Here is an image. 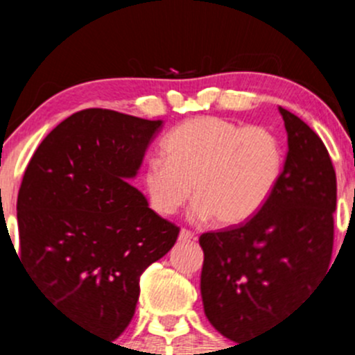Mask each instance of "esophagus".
<instances>
[{"label":"esophagus","instance_id":"obj_1","mask_svg":"<svg viewBox=\"0 0 355 355\" xmlns=\"http://www.w3.org/2000/svg\"><path fill=\"white\" fill-rule=\"evenodd\" d=\"M178 241H182V242H191V241H194V232L187 230V228H182L180 235H178Z\"/></svg>","mask_w":355,"mask_h":355}]
</instances>
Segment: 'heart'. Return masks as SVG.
Segmentation results:
<instances>
[{
  "mask_svg": "<svg viewBox=\"0 0 355 355\" xmlns=\"http://www.w3.org/2000/svg\"><path fill=\"white\" fill-rule=\"evenodd\" d=\"M161 149L164 159H151L144 170L149 202L161 216L177 213L194 187L196 218L239 227L266 206L284 171V151L273 132L220 116L177 125Z\"/></svg>",
  "mask_w": 355,
  "mask_h": 355,
  "instance_id": "b5f03b06",
  "label": "heart"
}]
</instances>
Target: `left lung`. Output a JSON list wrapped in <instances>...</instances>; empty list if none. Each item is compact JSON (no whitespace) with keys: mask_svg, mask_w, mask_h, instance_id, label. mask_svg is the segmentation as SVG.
I'll return each instance as SVG.
<instances>
[{"mask_svg":"<svg viewBox=\"0 0 355 355\" xmlns=\"http://www.w3.org/2000/svg\"><path fill=\"white\" fill-rule=\"evenodd\" d=\"M280 113L288 153L273 196L247 223L199 237L204 313L237 343L287 318L331 264L335 168L320 135Z\"/></svg>","mask_w":355,"mask_h":355,"instance_id":"1","label":"left lung"}]
</instances>
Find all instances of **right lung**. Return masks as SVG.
Segmentation results:
<instances>
[{
  "label": "right lung",
  "instance_id": "right-lung-1",
  "mask_svg": "<svg viewBox=\"0 0 355 355\" xmlns=\"http://www.w3.org/2000/svg\"><path fill=\"white\" fill-rule=\"evenodd\" d=\"M161 123L77 111L39 144L20 185L17 257L42 297L103 338H118L130 324L141 275L180 234L125 182Z\"/></svg>",
  "mask_w": 355,
  "mask_h": 355
}]
</instances>
